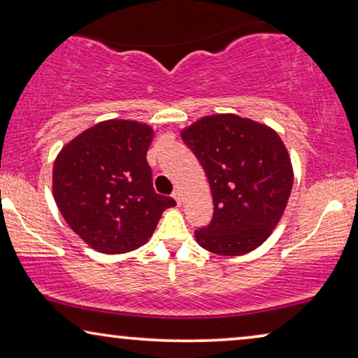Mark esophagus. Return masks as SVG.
I'll return each mask as SVG.
<instances>
[{"mask_svg": "<svg viewBox=\"0 0 358 358\" xmlns=\"http://www.w3.org/2000/svg\"><path fill=\"white\" fill-rule=\"evenodd\" d=\"M173 197H174L176 202H178V205H180V202H182V194H180V190H179V189H178V190H174V192H173Z\"/></svg>", "mask_w": 358, "mask_h": 358, "instance_id": "1", "label": "esophagus"}]
</instances>
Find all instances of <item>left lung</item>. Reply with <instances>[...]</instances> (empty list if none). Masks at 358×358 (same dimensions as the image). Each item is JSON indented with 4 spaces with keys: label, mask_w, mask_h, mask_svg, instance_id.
<instances>
[{
    "label": "left lung",
    "mask_w": 358,
    "mask_h": 358,
    "mask_svg": "<svg viewBox=\"0 0 358 358\" xmlns=\"http://www.w3.org/2000/svg\"><path fill=\"white\" fill-rule=\"evenodd\" d=\"M207 174L213 218L195 231L203 249L243 256L261 246L280 222L293 187V168L278 134L236 114L205 115L180 130Z\"/></svg>",
    "instance_id": "8db88e82"
}]
</instances>
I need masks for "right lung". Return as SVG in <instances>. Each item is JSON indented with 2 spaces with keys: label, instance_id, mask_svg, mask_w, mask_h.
<instances>
[{
  "label": "right lung",
  "instance_id": "1",
  "mask_svg": "<svg viewBox=\"0 0 358 358\" xmlns=\"http://www.w3.org/2000/svg\"><path fill=\"white\" fill-rule=\"evenodd\" d=\"M155 130L136 120L96 124L63 146L53 163L57 207L87 246L104 254L148 241L174 199L155 192L146 161Z\"/></svg>",
  "mask_w": 358,
  "mask_h": 358
}]
</instances>
